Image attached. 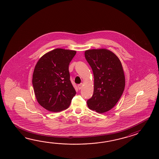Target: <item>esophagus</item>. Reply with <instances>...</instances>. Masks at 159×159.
Segmentation results:
<instances>
[{"label":"esophagus","mask_w":159,"mask_h":159,"mask_svg":"<svg viewBox=\"0 0 159 159\" xmlns=\"http://www.w3.org/2000/svg\"><path fill=\"white\" fill-rule=\"evenodd\" d=\"M78 88H79V90H80L81 89H82V86H83V83H80V84H78Z\"/></svg>","instance_id":"1"}]
</instances>
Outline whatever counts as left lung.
I'll list each match as a JSON object with an SVG mask.
<instances>
[{
    "mask_svg": "<svg viewBox=\"0 0 159 159\" xmlns=\"http://www.w3.org/2000/svg\"><path fill=\"white\" fill-rule=\"evenodd\" d=\"M84 55L94 77L93 94L87 106L98 113L106 112L116 106L124 90L122 64L115 53L106 49L87 50Z\"/></svg>",
    "mask_w": 159,
    "mask_h": 159,
    "instance_id": "8db88e82",
    "label": "left lung"
}]
</instances>
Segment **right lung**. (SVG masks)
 Wrapping results in <instances>:
<instances>
[{
	"label": "right lung",
	"mask_w": 159,
	"mask_h": 159,
	"mask_svg": "<svg viewBox=\"0 0 159 159\" xmlns=\"http://www.w3.org/2000/svg\"><path fill=\"white\" fill-rule=\"evenodd\" d=\"M76 51L57 48L37 63L33 75L34 93L39 104L51 112L69 107L75 91L70 80L69 65Z\"/></svg>",
	"instance_id": "right-lung-1"
}]
</instances>
